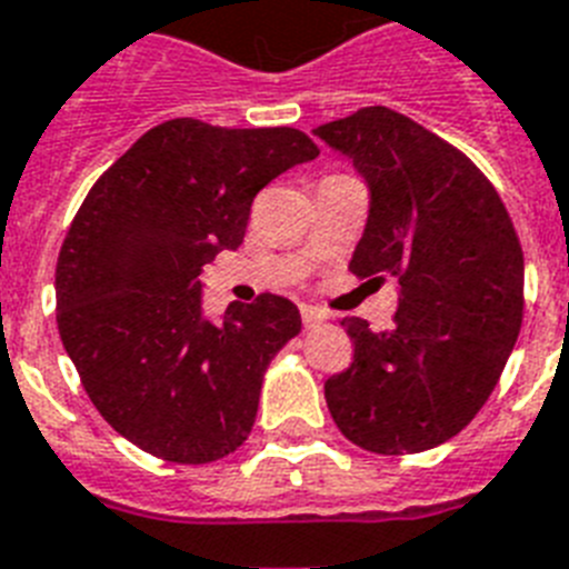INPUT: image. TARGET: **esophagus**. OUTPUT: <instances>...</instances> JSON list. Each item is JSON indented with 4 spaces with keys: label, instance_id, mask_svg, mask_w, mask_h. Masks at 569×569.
Returning <instances> with one entry per match:
<instances>
[{
    "label": "esophagus",
    "instance_id": "obj_1",
    "mask_svg": "<svg viewBox=\"0 0 569 569\" xmlns=\"http://www.w3.org/2000/svg\"><path fill=\"white\" fill-rule=\"evenodd\" d=\"M299 311H302L305 328H313V326H319V322H326V319H328V313L322 311V308H317V305H302Z\"/></svg>",
    "mask_w": 569,
    "mask_h": 569
}]
</instances>
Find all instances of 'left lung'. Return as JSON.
Returning a JSON list of instances; mask_svg holds the SVG:
<instances>
[{"instance_id":"left-lung-1","label":"left lung","mask_w":569,"mask_h":569,"mask_svg":"<svg viewBox=\"0 0 569 569\" xmlns=\"http://www.w3.org/2000/svg\"><path fill=\"white\" fill-rule=\"evenodd\" d=\"M313 133L349 153L372 189L349 270L398 279L392 326L342 317L355 360L326 380L349 442L401 457L448 442L482 410L523 322V250L509 211L462 150L389 107Z\"/></svg>"}]
</instances>
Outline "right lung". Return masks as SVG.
<instances>
[{
    "label": "right lung",
    "instance_id": "obj_1",
    "mask_svg": "<svg viewBox=\"0 0 569 569\" xmlns=\"http://www.w3.org/2000/svg\"><path fill=\"white\" fill-rule=\"evenodd\" d=\"M319 153L296 127H150L96 180L54 270L58 331L89 401L136 448L203 465L247 442L276 351L299 335L290 299L200 311V270L234 250L252 200Z\"/></svg>",
    "mask_w": 569,
    "mask_h": 569
}]
</instances>
